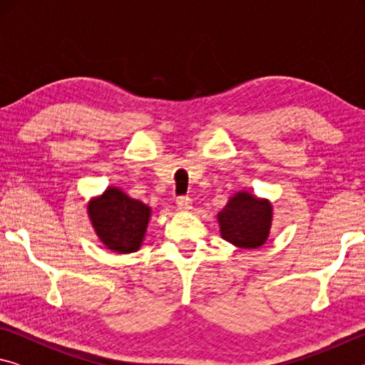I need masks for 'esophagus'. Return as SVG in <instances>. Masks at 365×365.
<instances>
[{
	"mask_svg": "<svg viewBox=\"0 0 365 365\" xmlns=\"http://www.w3.org/2000/svg\"><path fill=\"white\" fill-rule=\"evenodd\" d=\"M177 207L180 209V211H190L191 207V200L188 196H180V197H177Z\"/></svg>",
	"mask_w": 365,
	"mask_h": 365,
	"instance_id": "esophagus-1",
	"label": "esophagus"
}]
</instances>
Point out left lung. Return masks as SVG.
<instances>
[{
	"mask_svg": "<svg viewBox=\"0 0 365 365\" xmlns=\"http://www.w3.org/2000/svg\"><path fill=\"white\" fill-rule=\"evenodd\" d=\"M274 206L267 197H257L242 190L228 197L217 212L220 237L242 250H257L267 242Z\"/></svg>",
	"mask_w": 365,
	"mask_h": 365,
	"instance_id": "obj_1",
	"label": "left lung"
}]
</instances>
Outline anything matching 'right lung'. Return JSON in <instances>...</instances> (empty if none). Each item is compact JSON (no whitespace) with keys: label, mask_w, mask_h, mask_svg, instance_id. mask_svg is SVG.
<instances>
[{"label":"right lung","mask_w":365,"mask_h":365,"mask_svg":"<svg viewBox=\"0 0 365 365\" xmlns=\"http://www.w3.org/2000/svg\"><path fill=\"white\" fill-rule=\"evenodd\" d=\"M86 214L100 242L113 252L128 255L141 248L153 209L119 187L91 197Z\"/></svg>","instance_id":"add662e5"}]
</instances>
